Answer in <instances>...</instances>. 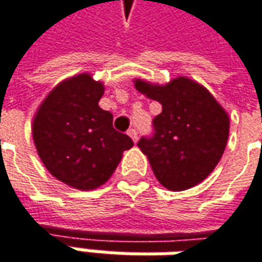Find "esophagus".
I'll return each mask as SVG.
<instances>
[{
	"label": "esophagus",
	"mask_w": 262,
	"mask_h": 262,
	"mask_svg": "<svg viewBox=\"0 0 262 262\" xmlns=\"http://www.w3.org/2000/svg\"><path fill=\"white\" fill-rule=\"evenodd\" d=\"M127 135L130 136L133 142H138V130L136 129H130V130L127 132Z\"/></svg>",
	"instance_id": "1"
}]
</instances>
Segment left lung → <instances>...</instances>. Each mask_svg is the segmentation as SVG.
<instances>
[{
  "instance_id": "obj_1",
  "label": "left lung",
  "mask_w": 262,
  "mask_h": 262,
  "mask_svg": "<svg viewBox=\"0 0 262 262\" xmlns=\"http://www.w3.org/2000/svg\"><path fill=\"white\" fill-rule=\"evenodd\" d=\"M140 94L158 101L155 133L138 143L161 184L184 191L200 184L219 164L229 138V114L212 93L187 77L159 85L133 79Z\"/></svg>"
}]
</instances>
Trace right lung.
Here are the masks:
<instances>
[{
  "label": "right lung",
  "mask_w": 262,
  "mask_h": 262,
  "mask_svg": "<svg viewBox=\"0 0 262 262\" xmlns=\"http://www.w3.org/2000/svg\"><path fill=\"white\" fill-rule=\"evenodd\" d=\"M104 84L90 72L60 81L33 117L32 135L43 165L56 180L88 191L105 184L133 140L113 127L98 101Z\"/></svg>",
  "instance_id": "add662e5"
}]
</instances>
